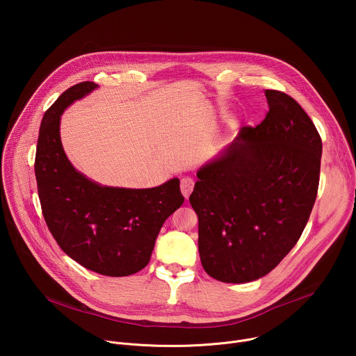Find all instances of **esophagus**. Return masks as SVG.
<instances>
[{
    "mask_svg": "<svg viewBox=\"0 0 356 356\" xmlns=\"http://www.w3.org/2000/svg\"><path fill=\"white\" fill-rule=\"evenodd\" d=\"M194 188V180L191 177H183L181 181H180V190H181V194L188 198L191 191Z\"/></svg>",
    "mask_w": 356,
    "mask_h": 356,
    "instance_id": "obj_1",
    "label": "esophagus"
}]
</instances>
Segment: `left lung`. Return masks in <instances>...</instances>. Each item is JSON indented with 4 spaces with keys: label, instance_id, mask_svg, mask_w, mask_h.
Wrapping results in <instances>:
<instances>
[{
    "label": "left lung",
    "instance_id": "left-lung-1",
    "mask_svg": "<svg viewBox=\"0 0 356 356\" xmlns=\"http://www.w3.org/2000/svg\"><path fill=\"white\" fill-rule=\"evenodd\" d=\"M269 113L202 165L190 195L201 265L224 283L273 270L297 243L318 190L321 138L297 101L265 91Z\"/></svg>",
    "mask_w": 356,
    "mask_h": 356
}]
</instances>
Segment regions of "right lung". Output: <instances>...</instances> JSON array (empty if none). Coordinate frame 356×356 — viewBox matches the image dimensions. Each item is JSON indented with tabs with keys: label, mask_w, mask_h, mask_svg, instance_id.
I'll return each instance as SVG.
<instances>
[{
	"label": "right lung",
	"mask_w": 356,
	"mask_h": 356,
	"mask_svg": "<svg viewBox=\"0 0 356 356\" xmlns=\"http://www.w3.org/2000/svg\"><path fill=\"white\" fill-rule=\"evenodd\" d=\"M98 88L92 81L66 90L40 124L35 176L49 231L67 257L95 273L121 277L150 261L163 222L183 204L177 177L152 188L95 183L67 159L60 118L74 101Z\"/></svg>",
	"instance_id": "add662e5"
}]
</instances>
